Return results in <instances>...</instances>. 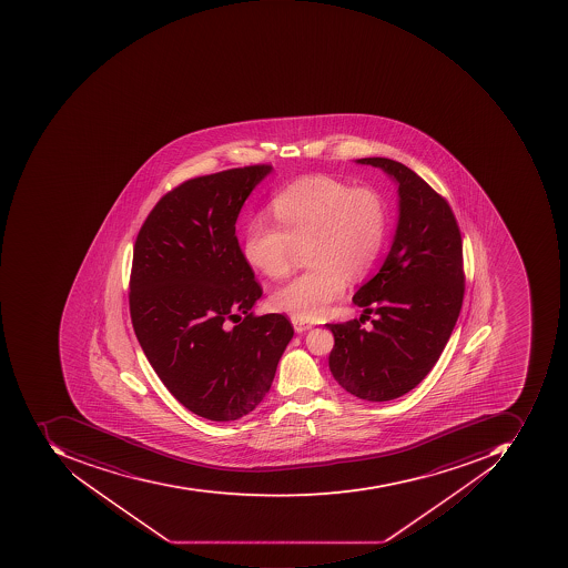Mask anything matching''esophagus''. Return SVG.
<instances>
[{
  "label": "esophagus",
  "instance_id": "34e87169",
  "mask_svg": "<svg viewBox=\"0 0 568 568\" xmlns=\"http://www.w3.org/2000/svg\"><path fill=\"white\" fill-rule=\"evenodd\" d=\"M293 329L297 331V333H304V331L311 329V324L304 323L302 320H297V317H292Z\"/></svg>",
  "mask_w": 568,
  "mask_h": 568
}]
</instances>
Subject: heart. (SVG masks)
I'll return each instance as SVG.
<instances>
[{
  "mask_svg": "<svg viewBox=\"0 0 568 568\" xmlns=\"http://www.w3.org/2000/svg\"><path fill=\"white\" fill-rule=\"evenodd\" d=\"M275 223L264 216L245 229L244 256L270 278H283L295 251L307 245L311 270L280 286L271 305L311 321L342 297L349 278L365 275L386 235V204L365 185L349 187L329 175H307L290 184L271 204Z\"/></svg>",
  "mask_w": 568,
  "mask_h": 568,
  "instance_id": "1",
  "label": "heart"
}]
</instances>
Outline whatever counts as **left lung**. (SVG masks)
I'll use <instances>...</instances> for the list:
<instances>
[{
    "instance_id": "8db88e82",
    "label": "left lung",
    "mask_w": 568,
    "mask_h": 568,
    "mask_svg": "<svg viewBox=\"0 0 568 568\" xmlns=\"http://www.w3.org/2000/svg\"><path fill=\"white\" fill-rule=\"evenodd\" d=\"M356 163L383 169L397 185L399 216L389 254L353 302L375 314L326 324L336 383L365 400H390L415 389L449 342L464 297L463 241L449 203L418 174L383 156Z\"/></svg>"
}]
</instances>
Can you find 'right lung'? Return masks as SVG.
<instances>
[{
    "label": "right lung",
    "instance_id": "obj_1",
    "mask_svg": "<svg viewBox=\"0 0 568 568\" xmlns=\"http://www.w3.org/2000/svg\"><path fill=\"white\" fill-rule=\"evenodd\" d=\"M273 171L248 165L182 182L146 216L133 248L134 334L163 386L194 415L234 422L270 390L293 336L235 237L242 204Z\"/></svg>",
    "mask_w": 568,
    "mask_h": 568
}]
</instances>
